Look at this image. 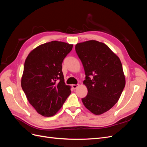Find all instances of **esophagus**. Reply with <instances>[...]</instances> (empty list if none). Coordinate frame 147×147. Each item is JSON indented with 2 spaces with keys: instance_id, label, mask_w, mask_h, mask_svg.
Returning <instances> with one entry per match:
<instances>
[{
  "instance_id": "34e87169",
  "label": "esophagus",
  "mask_w": 147,
  "mask_h": 147,
  "mask_svg": "<svg viewBox=\"0 0 147 147\" xmlns=\"http://www.w3.org/2000/svg\"><path fill=\"white\" fill-rule=\"evenodd\" d=\"M79 86V84H72V88H74V89H76L78 86Z\"/></svg>"
}]
</instances>
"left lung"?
Returning <instances> with one entry per match:
<instances>
[{
    "instance_id": "8db88e82",
    "label": "left lung",
    "mask_w": 147,
    "mask_h": 147,
    "mask_svg": "<svg viewBox=\"0 0 147 147\" xmlns=\"http://www.w3.org/2000/svg\"><path fill=\"white\" fill-rule=\"evenodd\" d=\"M75 51L83 65L88 94L83 105L94 115H101L118 101L126 80L119 57L105 43L96 40L78 43Z\"/></svg>"
}]
</instances>
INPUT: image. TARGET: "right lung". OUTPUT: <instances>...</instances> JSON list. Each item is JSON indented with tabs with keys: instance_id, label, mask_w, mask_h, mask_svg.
<instances>
[{
	"instance_id": "1",
	"label": "right lung",
	"mask_w": 147,
	"mask_h": 147,
	"mask_svg": "<svg viewBox=\"0 0 147 147\" xmlns=\"http://www.w3.org/2000/svg\"><path fill=\"white\" fill-rule=\"evenodd\" d=\"M73 45L52 41L34 48L26 57L21 87L29 103L43 117H52L70 94L62 63Z\"/></svg>"
}]
</instances>
